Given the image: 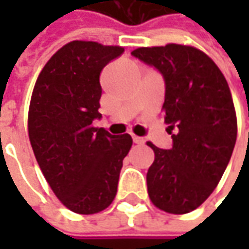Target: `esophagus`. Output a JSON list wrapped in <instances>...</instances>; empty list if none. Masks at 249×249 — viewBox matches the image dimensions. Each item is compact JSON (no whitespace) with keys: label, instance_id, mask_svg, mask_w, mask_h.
Listing matches in <instances>:
<instances>
[{"label":"esophagus","instance_id":"esophagus-1","mask_svg":"<svg viewBox=\"0 0 249 249\" xmlns=\"http://www.w3.org/2000/svg\"><path fill=\"white\" fill-rule=\"evenodd\" d=\"M131 139L134 141V144H142V142H144V140L141 139V137H139V136H131Z\"/></svg>","mask_w":249,"mask_h":249}]
</instances>
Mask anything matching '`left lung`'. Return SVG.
<instances>
[{
  "mask_svg": "<svg viewBox=\"0 0 249 249\" xmlns=\"http://www.w3.org/2000/svg\"><path fill=\"white\" fill-rule=\"evenodd\" d=\"M131 55L162 73V110L173 139L170 149L147 142L155 154L147 173L149 199L167 213H188L213 193L234 149L237 116L229 84L217 65L191 45L140 47Z\"/></svg>",
  "mask_w": 249,
  "mask_h": 249,
  "instance_id": "1",
  "label": "left lung"
}]
</instances>
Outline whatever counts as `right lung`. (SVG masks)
I'll return each mask as SVG.
<instances>
[{"label": "right lung", "instance_id": "add662e5", "mask_svg": "<svg viewBox=\"0 0 249 249\" xmlns=\"http://www.w3.org/2000/svg\"><path fill=\"white\" fill-rule=\"evenodd\" d=\"M123 51L74 40L53 53L34 84L27 118L34 157L53 194L74 213H98L112 204L133 144L129 134L92 126L101 118V72Z\"/></svg>", "mask_w": 249, "mask_h": 249}]
</instances>
